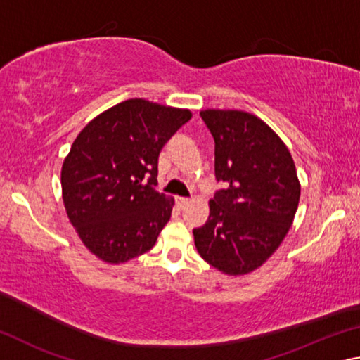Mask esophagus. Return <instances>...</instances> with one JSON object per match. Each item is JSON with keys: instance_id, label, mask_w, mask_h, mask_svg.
Segmentation results:
<instances>
[{"instance_id": "obj_1", "label": "esophagus", "mask_w": 360, "mask_h": 360, "mask_svg": "<svg viewBox=\"0 0 360 360\" xmlns=\"http://www.w3.org/2000/svg\"><path fill=\"white\" fill-rule=\"evenodd\" d=\"M176 205H178V208H179V210L186 208V206L188 205V198H182V197H178V198H176Z\"/></svg>"}]
</instances>
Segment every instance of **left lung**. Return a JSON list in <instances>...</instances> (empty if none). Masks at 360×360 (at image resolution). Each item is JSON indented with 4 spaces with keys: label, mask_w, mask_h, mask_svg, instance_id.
<instances>
[{
    "label": "left lung",
    "mask_w": 360,
    "mask_h": 360,
    "mask_svg": "<svg viewBox=\"0 0 360 360\" xmlns=\"http://www.w3.org/2000/svg\"><path fill=\"white\" fill-rule=\"evenodd\" d=\"M214 138V174L224 187L210 200V217L193 229L195 246L227 275L259 268L294 221L300 184L289 149L265 122L243 111L200 112Z\"/></svg>",
    "instance_id": "left-lung-1"
}]
</instances>
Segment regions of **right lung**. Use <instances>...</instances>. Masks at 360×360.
Masks as SVG:
<instances>
[{
  "label": "right lung",
  "instance_id": "obj_1",
  "mask_svg": "<svg viewBox=\"0 0 360 360\" xmlns=\"http://www.w3.org/2000/svg\"><path fill=\"white\" fill-rule=\"evenodd\" d=\"M187 109L122 101L85 125L62 168L63 202L85 246L109 264L148 252L172 217L155 191L158 154L191 120Z\"/></svg>",
  "mask_w": 360,
  "mask_h": 360
}]
</instances>
